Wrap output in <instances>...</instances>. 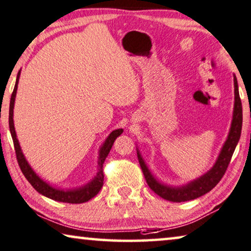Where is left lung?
I'll return each instance as SVG.
<instances>
[{
  "label": "left lung",
  "instance_id": "obj_1",
  "mask_svg": "<svg viewBox=\"0 0 251 251\" xmlns=\"http://www.w3.org/2000/svg\"><path fill=\"white\" fill-rule=\"evenodd\" d=\"M234 110H233V119L232 125H231V129L227 136V140L224 144L218 161L214 164V167L208 171L206 175L201 177L197 180L190 182L187 186L180 187V188H171V187L164 186L160 184L153 178V176L150 174L149 169L145 166L143 159L141 158V154L137 152L138 162H140L141 169L143 171L144 178L147 180L148 185L156 195H159L161 198L166 201H187L198 198L201 196L205 195L209 190H212L214 187L219 184L222 177L226 174L227 169V166L232 158L233 152L237 147L239 140H240L241 135V128H242V104L241 99L239 96L238 90V82L237 78L234 76Z\"/></svg>",
  "mask_w": 251,
  "mask_h": 251
}]
</instances>
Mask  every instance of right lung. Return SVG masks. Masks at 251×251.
Returning <instances> with one entry per match:
<instances>
[{
    "instance_id": "obj_1",
    "label": "right lung",
    "mask_w": 251,
    "mask_h": 251,
    "mask_svg": "<svg viewBox=\"0 0 251 251\" xmlns=\"http://www.w3.org/2000/svg\"><path fill=\"white\" fill-rule=\"evenodd\" d=\"M19 75H20V72L18 73L17 76V82L16 85H14L12 96H11L10 100V110H9V127L11 136H12L13 144H14V150H16V155H17V161L19 163V167L22 171V174L25 177V179L30 182L33 188H35L37 192L42 194V195L46 196L48 198H51V200L57 201H63V203H70V204H81L85 203L91 200V198L95 197L97 194L100 192L101 187L103 185V163L104 160L109 154L111 147H113L114 142L116 138H117L121 134L123 133V129H116L114 132H111L109 136L107 137L106 142H104L101 150H100V155H99V171L97 177L93 179V180L83 188L76 189V190H59L55 189L50 185H47L46 182L43 181L38 176L33 173L31 168L29 167L28 162L25 161L24 154H22L20 145H19V142L17 140L16 130H14V125H13V106H14V99H16V93H17V88H18V81H19Z\"/></svg>"
}]
</instances>
